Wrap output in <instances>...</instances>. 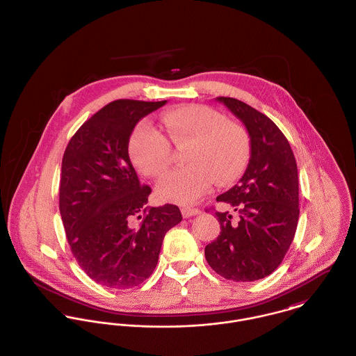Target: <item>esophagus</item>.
<instances>
[{
	"instance_id": "1",
	"label": "esophagus",
	"mask_w": 356,
	"mask_h": 356,
	"mask_svg": "<svg viewBox=\"0 0 356 356\" xmlns=\"http://www.w3.org/2000/svg\"><path fill=\"white\" fill-rule=\"evenodd\" d=\"M181 212H182V216H184V218H191V216L198 215V213H200V209L191 208V207H182V208H181Z\"/></svg>"
}]
</instances>
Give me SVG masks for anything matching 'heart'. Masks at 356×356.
<instances>
[{
  "label": "heart",
  "instance_id": "1",
  "mask_svg": "<svg viewBox=\"0 0 356 356\" xmlns=\"http://www.w3.org/2000/svg\"><path fill=\"white\" fill-rule=\"evenodd\" d=\"M162 131L143 121L133 130L129 156L136 168L149 178L164 174L171 162V145L185 147L189 165L170 171L159 181L156 194L162 201L191 204L205 193L213 181L231 184L245 172L252 152L248 130L227 121L220 111L189 104L168 110L162 117Z\"/></svg>",
  "mask_w": 356,
  "mask_h": 356
}]
</instances>
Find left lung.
Returning <instances> with one entry per match:
<instances>
[{
  "mask_svg": "<svg viewBox=\"0 0 356 356\" xmlns=\"http://www.w3.org/2000/svg\"><path fill=\"white\" fill-rule=\"evenodd\" d=\"M216 100L243 122L252 152L239 184L216 197L239 218L215 212L222 231L205 246V259L227 280L254 282L270 275L291 246L299 218L298 167L289 140L272 120L238 99Z\"/></svg>",
  "mask_w": 356,
  "mask_h": 356,
  "instance_id": "1",
  "label": "left lung"
}]
</instances>
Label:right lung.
I'll use <instances>...</instances> for the list:
<instances>
[{"label":"right lung","mask_w":356,"mask_h":356,"mask_svg":"<svg viewBox=\"0 0 356 356\" xmlns=\"http://www.w3.org/2000/svg\"><path fill=\"white\" fill-rule=\"evenodd\" d=\"M120 99L106 104L70 138L63 158L60 212L72 254L99 284L127 290L148 279L165 232L182 220L177 205L145 207L128 152L136 124L165 104ZM134 218L142 222L138 227Z\"/></svg>","instance_id":"obj_1"}]
</instances>
